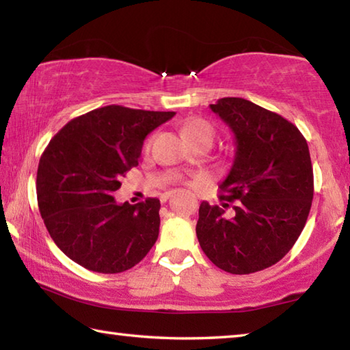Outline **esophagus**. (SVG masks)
I'll return each instance as SVG.
<instances>
[{
    "mask_svg": "<svg viewBox=\"0 0 350 350\" xmlns=\"http://www.w3.org/2000/svg\"><path fill=\"white\" fill-rule=\"evenodd\" d=\"M173 194H174V191H168V193L162 194V200H163V202H167V199H170L171 196H173Z\"/></svg>",
    "mask_w": 350,
    "mask_h": 350,
    "instance_id": "34e87169",
    "label": "esophagus"
}]
</instances>
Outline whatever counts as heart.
I'll use <instances>...</instances> for the list:
<instances>
[{"mask_svg":"<svg viewBox=\"0 0 350 350\" xmlns=\"http://www.w3.org/2000/svg\"><path fill=\"white\" fill-rule=\"evenodd\" d=\"M182 133L189 142H191V144H196L199 140L213 142V139H215V129H213V126L208 122L199 117H193L185 120V123L182 125ZM151 140L152 137L148 139L145 148H150ZM177 179H179V176H177Z\"/></svg>","mask_w":350,"mask_h":350,"instance_id":"1","label":"heart"}]
</instances>
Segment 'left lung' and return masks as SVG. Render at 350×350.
<instances>
[{"mask_svg":"<svg viewBox=\"0 0 350 350\" xmlns=\"http://www.w3.org/2000/svg\"><path fill=\"white\" fill-rule=\"evenodd\" d=\"M210 108L233 131L236 152L219 185L222 205L200 204L196 234L216 267L254 273L286 256L303 232L313 199L309 146L293 123L245 98Z\"/></svg>","mask_w":350,"mask_h":350,"instance_id":"obj_1","label":"left lung"}]
</instances>
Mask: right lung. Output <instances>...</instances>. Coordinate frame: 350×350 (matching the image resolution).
<instances>
[{"instance_id":"right-lung-1","label":"right lung","mask_w":350,"mask_h":350,"mask_svg":"<svg viewBox=\"0 0 350 350\" xmlns=\"http://www.w3.org/2000/svg\"><path fill=\"white\" fill-rule=\"evenodd\" d=\"M176 112L109 105L66 123L37 171V199L57 247L97 273L133 269L156 244L161 200L118 205L112 193L137 167L144 140Z\"/></svg>"}]
</instances>
